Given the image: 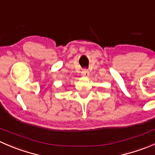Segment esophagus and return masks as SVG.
<instances>
[{
    "label": "esophagus",
    "mask_w": 155,
    "mask_h": 155,
    "mask_svg": "<svg viewBox=\"0 0 155 155\" xmlns=\"http://www.w3.org/2000/svg\"><path fill=\"white\" fill-rule=\"evenodd\" d=\"M82 75L83 76H85V77H87V76H88V75H89V72L87 71V70H83L82 71Z\"/></svg>",
    "instance_id": "esophagus-1"
}]
</instances>
